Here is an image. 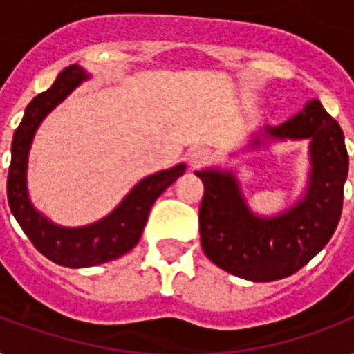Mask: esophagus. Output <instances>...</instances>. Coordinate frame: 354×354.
I'll use <instances>...</instances> for the list:
<instances>
[{"label": "esophagus", "instance_id": "obj_1", "mask_svg": "<svg viewBox=\"0 0 354 354\" xmlns=\"http://www.w3.org/2000/svg\"><path fill=\"white\" fill-rule=\"evenodd\" d=\"M209 160H211V150L205 149V147H194V149L189 150V163H191L193 169L204 167Z\"/></svg>", "mask_w": 354, "mask_h": 354}]
</instances>
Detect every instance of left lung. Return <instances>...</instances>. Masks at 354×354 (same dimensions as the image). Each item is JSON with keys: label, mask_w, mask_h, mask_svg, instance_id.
<instances>
[{"label": "left lung", "mask_w": 354, "mask_h": 354, "mask_svg": "<svg viewBox=\"0 0 354 354\" xmlns=\"http://www.w3.org/2000/svg\"><path fill=\"white\" fill-rule=\"evenodd\" d=\"M266 132L279 139H310L307 196L281 216L253 215L230 172H194L204 183L198 215L204 253L222 270L255 283L296 274L330 241L340 222L349 171L340 124L316 99L296 118Z\"/></svg>", "instance_id": "obj_1"}]
</instances>
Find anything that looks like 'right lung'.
<instances>
[{
	"instance_id": "add662e5",
	"label": "right lung",
	"mask_w": 354,
	"mask_h": 354,
	"mask_svg": "<svg viewBox=\"0 0 354 354\" xmlns=\"http://www.w3.org/2000/svg\"><path fill=\"white\" fill-rule=\"evenodd\" d=\"M86 79L88 75L84 69L69 66L58 75L49 90L29 102L24 119L14 132L7 178L8 207L25 235L44 257L68 268L95 266L130 252L141 239L152 204L171 183L176 182L178 176H182L185 169V165H176L141 180L112 215L91 226L60 227L44 218L27 196L25 172L30 141L41 119Z\"/></svg>"
}]
</instances>
